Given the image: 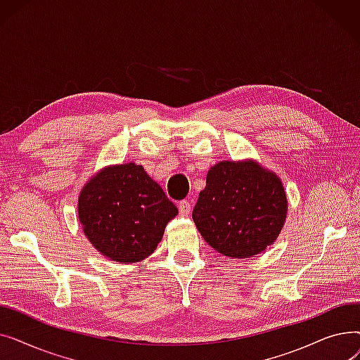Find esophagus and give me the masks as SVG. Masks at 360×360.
<instances>
[{
	"mask_svg": "<svg viewBox=\"0 0 360 360\" xmlns=\"http://www.w3.org/2000/svg\"><path fill=\"white\" fill-rule=\"evenodd\" d=\"M178 209H179V214L181 216H190V213H191V204H190V201L182 200L178 204Z\"/></svg>",
	"mask_w": 360,
	"mask_h": 360,
	"instance_id": "esophagus-1",
	"label": "esophagus"
}]
</instances>
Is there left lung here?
Returning a JSON list of instances; mask_svg holds the SVG:
<instances>
[{"mask_svg":"<svg viewBox=\"0 0 360 360\" xmlns=\"http://www.w3.org/2000/svg\"><path fill=\"white\" fill-rule=\"evenodd\" d=\"M286 213L285 188L274 174L254 162H220L207 174L193 219L217 252L248 258L274 242Z\"/></svg>","mask_w":360,"mask_h":360,"instance_id":"1","label":"left lung"}]
</instances>
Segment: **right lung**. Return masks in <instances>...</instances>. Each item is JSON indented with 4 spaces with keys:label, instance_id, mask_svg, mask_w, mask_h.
Here are the masks:
<instances>
[{
    "label": "right lung",
    "instance_id": "right-lung-1",
    "mask_svg": "<svg viewBox=\"0 0 360 360\" xmlns=\"http://www.w3.org/2000/svg\"><path fill=\"white\" fill-rule=\"evenodd\" d=\"M176 214V205L160 185L134 163L102 170L79 198V219L87 239L105 257L122 264L153 252L167 221Z\"/></svg>",
    "mask_w": 360,
    "mask_h": 360
}]
</instances>
